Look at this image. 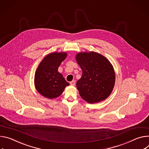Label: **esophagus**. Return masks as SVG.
I'll use <instances>...</instances> for the list:
<instances>
[{
	"label": "esophagus",
	"instance_id": "obj_1",
	"mask_svg": "<svg viewBox=\"0 0 149 149\" xmlns=\"http://www.w3.org/2000/svg\"><path fill=\"white\" fill-rule=\"evenodd\" d=\"M70 84L71 85L74 86V85H75V80H72V81H70Z\"/></svg>",
	"mask_w": 149,
	"mask_h": 149
}]
</instances>
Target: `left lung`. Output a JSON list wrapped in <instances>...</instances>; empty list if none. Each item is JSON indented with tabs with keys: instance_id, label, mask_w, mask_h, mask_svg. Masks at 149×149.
Listing matches in <instances>:
<instances>
[{
	"instance_id": "obj_1",
	"label": "left lung",
	"mask_w": 149,
	"mask_h": 149,
	"mask_svg": "<svg viewBox=\"0 0 149 149\" xmlns=\"http://www.w3.org/2000/svg\"><path fill=\"white\" fill-rule=\"evenodd\" d=\"M76 60L82 70V76L76 82L80 96L91 104L105 100L112 92L115 80L110 62L93 52L77 54Z\"/></svg>"
}]
</instances>
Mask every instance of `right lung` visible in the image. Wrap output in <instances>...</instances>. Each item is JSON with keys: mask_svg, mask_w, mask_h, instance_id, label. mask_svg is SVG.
Returning <instances> with one entry per match:
<instances>
[{"mask_svg": "<svg viewBox=\"0 0 149 149\" xmlns=\"http://www.w3.org/2000/svg\"><path fill=\"white\" fill-rule=\"evenodd\" d=\"M65 53H54L47 56L40 63L35 74V86L37 91L49 99L59 96L69 84L58 72Z\"/></svg>", "mask_w": 149, "mask_h": 149, "instance_id": "add662e5", "label": "right lung"}]
</instances>
